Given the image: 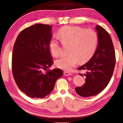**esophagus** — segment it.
<instances>
[{"instance_id":"esophagus-1","label":"esophagus","mask_w":123,"mask_h":123,"mask_svg":"<svg viewBox=\"0 0 123 123\" xmlns=\"http://www.w3.org/2000/svg\"><path fill=\"white\" fill-rule=\"evenodd\" d=\"M64 74H65V75H66V76H69V75H72V73H70V72L65 71V72H64Z\"/></svg>"}]
</instances>
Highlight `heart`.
<instances>
[{"instance_id": "obj_1", "label": "heart", "mask_w": 123, "mask_h": 123, "mask_svg": "<svg viewBox=\"0 0 123 123\" xmlns=\"http://www.w3.org/2000/svg\"><path fill=\"white\" fill-rule=\"evenodd\" d=\"M58 36L62 43L70 44L69 54L62 56L55 62L57 67L66 71H71L79 61L82 63L89 61L94 55L98 45L97 33L91 29L65 26L58 31ZM49 49L55 57H57L61 54L59 42L55 37L50 40Z\"/></svg>"}]
</instances>
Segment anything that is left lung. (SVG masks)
<instances>
[{
	"instance_id": "left-lung-1",
	"label": "left lung",
	"mask_w": 123,
	"mask_h": 123,
	"mask_svg": "<svg viewBox=\"0 0 123 123\" xmlns=\"http://www.w3.org/2000/svg\"><path fill=\"white\" fill-rule=\"evenodd\" d=\"M96 30L98 38L96 51L87 63L78 68L86 71L84 74L86 77L85 83L75 89L76 92L82 97L95 96L105 89L110 82L116 65V55L110 35L100 26H97Z\"/></svg>"
}]
</instances>
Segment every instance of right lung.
Here are the masks:
<instances>
[{
  "instance_id": "obj_1",
  "label": "right lung",
  "mask_w": 123,
  "mask_h": 123,
  "mask_svg": "<svg viewBox=\"0 0 123 123\" xmlns=\"http://www.w3.org/2000/svg\"><path fill=\"white\" fill-rule=\"evenodd\" d=\"M51 30L49 25H33L19 33L13 46V78L20 90L32 98L47 96L53 90L56 80L63 75L60 68L48 69L53 64L49 49Z\"/></svg>"
}]
</instances>
